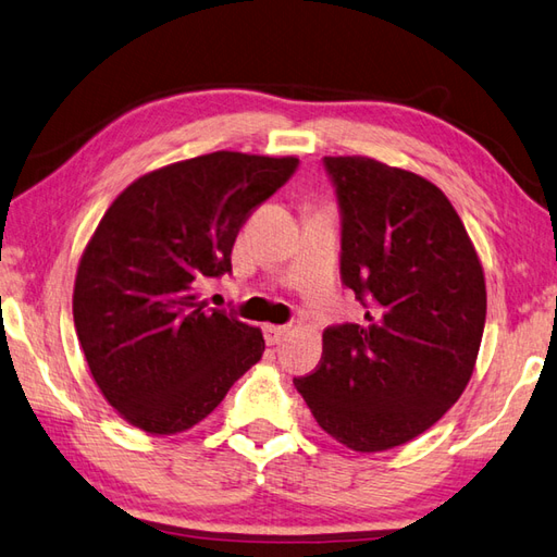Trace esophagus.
<instances>
[{
  "label": "esophagus",
  "mask_w": 557,
  "mask_h": 557,
  "mask_svg": "<svg viewBox=\"0 0 557 557\" xmlns=\"http://www.w3.org/2000/svg\"><path fill=\"white\" fill-rule=\"evenodd\" d=\"M286 336H288V326H276V324L264 326V338L269 345H278Z\"/></svg>",
  "instance_id": "esophagus-1"
}]
</instances>
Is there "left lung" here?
<instances>
[{
	"label": "left lung",
	"instance_id": "1",
	"mask_svg": "<svg viewBox=\"0 0 557 557\" xmlns=\"http://www.w3.org/2000/svg\"><path fill=\"white\" fill-rule=\"evenodd\" d=\"M324 164L343 214L341 276L367 312L326 329L321 362L293 383L331 438L381 453L424 434L467 388L484 267L438 185L360 154Z\"/></svg>",
	"mask_w": 557,
	"mask_h": 557
}]
</instances>
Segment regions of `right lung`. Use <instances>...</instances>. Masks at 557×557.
Segmentation results:
<instances>
[{"mask_svg": "<svg viewBox=\"0 0 557 557\" xmlns=\"http://www.w3.org/2000/svg\"><path fill=\"white\" fill-rule=\"evenodd\" d=\"M298 157L219 150L135 178L88 240L73 324L104 400L152 436L193 429L264 352L257 326L205 310L240 226Z\"/></svg>", "mask_w": 557, "mask_h": 557, "instance_id": "1", "label": "right lung"}]
</instances>
